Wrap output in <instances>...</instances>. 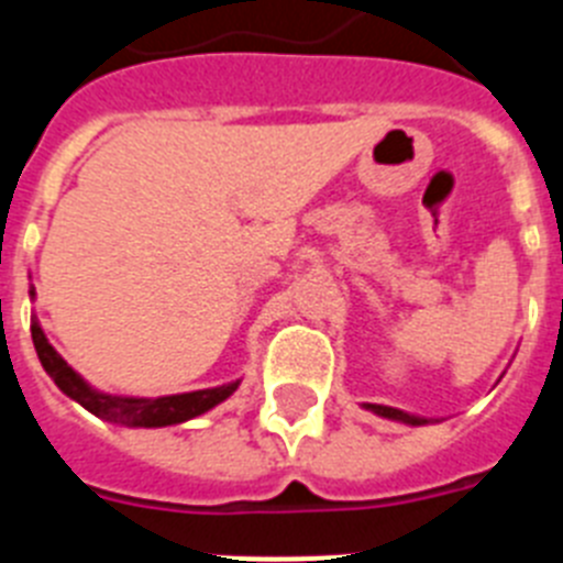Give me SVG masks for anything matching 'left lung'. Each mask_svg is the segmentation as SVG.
Wrapping results in <instances>:
<instances>
[{"instance_id": "left-lung-1", "label": "left lung", "mask_w": 563, "mask_h": 563, "mask_svg": "<svg viewBox=\"0 0 563 563\" xmlns=\"http://www.w3.org/2000/svg\"><path fill=\"white\" fill-rule=\"evenodd\" d=\"M363 409L372 411L377 417H386V420H395V422H406V426H429V417H420V415H409V411L395 409V406H380V402H363Z\"/></svg>"}]
</instances>
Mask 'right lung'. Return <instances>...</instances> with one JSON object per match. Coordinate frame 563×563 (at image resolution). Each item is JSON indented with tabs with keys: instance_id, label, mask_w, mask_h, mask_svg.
<instances>
[{
	"instance_id": "add662e5",
	"label": "right lung",
	"mask_w": 563,
	"mask_h": 563,
	"mask_svg": "<svg viewBox=\"0 0 563 563\" xmlns=\"http://www.w3.org/2000/svg\"><path fill=\"white\" fill-rule=\"evenodd\" d=\"M30 301H36V287L30 285ZM30 335L33 346L42 361L44 372L53 377L58 389L76 400L78 406L89 415L101 417V420L114 422V426H126V429H166V426H180V422L194 420V417L206 415L213 406L225 402L233 391L239 389L242 380L222 383L211 389L183 391V395H163V397H132V395H109V391L96 389L92 383L84 380L67 361L56 352V346L47 341L38 318H30Z\"/></svg>"
}]
</instances>
